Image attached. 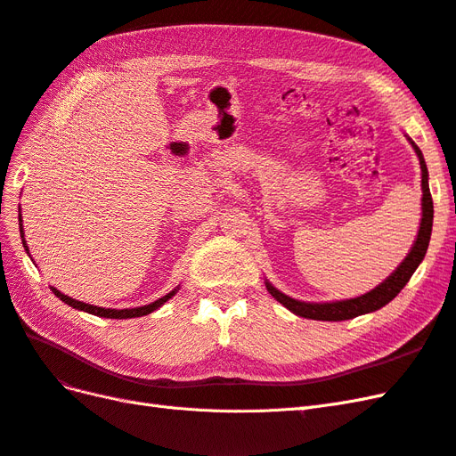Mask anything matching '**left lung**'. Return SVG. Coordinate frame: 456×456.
I'll list each match as a JSON object with an SVG mask.
<instances>
[{"mask_svg":"<svg viewBox=\"0 0 456 456\" xmlns=\"http://www.w3.org/2000/svg\"><path fill=\"white\" fill-rule=\"evenodd\" d=\"M411 144L417 151V156L420 159V169H422V220H420V230H419L417 241H415V245H412V249L407 255V258L402 262V265H399V268L390 275L388 280L372 289L370 293H365L362 297L350 298V300L323 302V305L295 300L291 297L280 293L278 289L272 287L266 281V289L270 291V295L278 302H281L287 310H291L293 314H297L300 317H308V320L344 322V320H352V317L375 312V310L386 306L407 285L411 275L415 273V270L419 268V265L426 255L428 243H430V236H432V223H434V201H432V194H430V186H428L426 163H424L422 151L419 150V146L415 142H411Z\"/></svg>","mask_w":456,"mask_h":456,"instance_id":"8db88e82","label":"left lung"}]
</instances>
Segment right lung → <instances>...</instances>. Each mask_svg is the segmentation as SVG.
I'll list each match as a JSON object with an SVG mask.
<instances>
[{
	"label": "right lung",
	"instance_id": "1",
	"mask_svg": "<svg viewBox=\"0 0 456 456\" xmlns=\"http://www.w3.org/2000/svg\"><path fill=\"white\" fill-rule=\"evenodd\" d=\"M19 226H20V236H22V245L26 247V251H28V245H26V241H24V233H22V218L19 216ZM51 291L57 295L62 302H66L68 306H72V308H77V310H84V312H87V314H93V315H101V317H110V320H127V317H141V315H148V314H151L154 310H158L163 302H167L175 293H176V289L175 291H171L169 295H165V297H161L159 300H156V302H151V305H146V306H141V308H127V310H112V308H99V306H93V305H86V302H81V300H74V298H70V297H66V295H62L61 291H57V289L54 287H51Z\"/></svg>",
	"mask_w": 456,
	"mask_h": 456
}]
</instances>
